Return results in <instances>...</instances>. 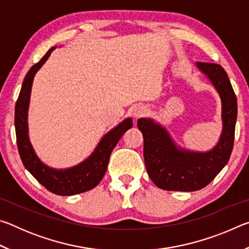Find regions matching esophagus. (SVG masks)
I'll list each match as a JSON object with an SVG mask.
<instances>
[{
	"label": "esophagus",
	"instance_id": "1",
	"mask_svg": "<svg viewBox=\"0 0 249 249\" xmlns=\"http://www.w3.org/2000/svg\"><path fill=\"white\" fill-rule=\"evenodd\" d=\"M147 113H148V109H147L144 107H140L135 108L133 115H134L135 119H140V117H142V116L147 115Z\"/></svg>",
	"mask_w": 249,
	"mask_h": 249
}]
</instances>
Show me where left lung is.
Returning <instances> with one entry per match:
<instances>
[{
	"instance_id": "left-lung-1",
	"label": "left lung",
	"mask_w": 249,
	"mask_h": 249,
	"mask_svg": "<svg viewBox=\"0 0 249 249\" xmlns=\"http://www.w3.org/2000/svg\"><path fill=\"white\" fill-rule=\"evenodd\" d=\"M208 75L222 101L223 130L217 145L208 153L178 148L166 128L150 119H140L144 137V159L148 176L158 188L168 191H196L208 185L229 161L234 145L237 99L226 71L211 62H196Z\"/></svg>"
}]
</instances>
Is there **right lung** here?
Masks as SVG:
<instances>
[{
  "label": "right lung",
  "mask_w": 249,
  "mask_h": 249,
  "mask_svg": "<svg viewBox=\"0 0 249 249\" xmlns=\"http://www.w3.org/2000/svg\"><path fill=\"white\" fill-rule=\"evenodd\" d=\"M54 49L56 47L50 48L45 56L29 69L24 79L15 105L16 142L23 165L40 184L54 195L73 196L89 191L99 184L107 171L112 150L126 130L132 128L133 122L130 119H126L111 132L104 135L90 157L78 166L69 169L57 170L44 165L36 156L28 140L27 111L35 73L45 64Z\"/></svg>",
  "instance_id": "right-lung-1"
}]
</instances>
